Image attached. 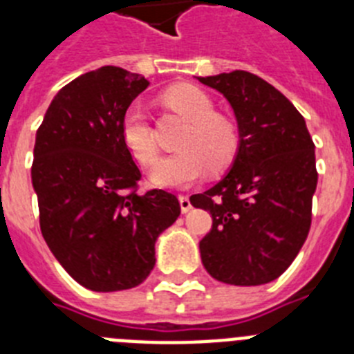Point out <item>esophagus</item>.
<instances>
[{
    "label": "esophagus",
    "instance_id": "esophagus-1",
    "mask_svg": "<svg viewBox=\"0 0 354 354\" xmlns=\"http://www.w3.org/2000/svg\"><path fill=\"white\" fill-rule=\"evenodd\" d=\"M179 204H180V211L183 212H189L192 211V200H189V196L187 195H180L179 196Z\"/></svg>",
    "mask_w": 354,
    "mask_h": 354
}]
</instances>
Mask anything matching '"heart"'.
Returning a JSON list of instances; mask_svg holds the SVG:
<instances>
[{"mask_svg":"<svg viewBox=\"0 0 354 354\" xmlns=\"http://www.w3.org/2000/svg\"><path fill=\"white\" fill-rule=\"evenodd\" d=\"M162 101L192 122L180 142V152L167 156L150 171V180L162 187H187L211 168L221 171L232 165L241 147L237 126L228 117L218 115L211 97L193 84H175L162 92ZM122 142L142 165L158 158L152 127L145 109L134 102L126 109L120 124Z\"/></svg>","mask_w":354,"mask_h":354,"instance_id":"b5f03b06","label":"heart"}]
</instances>
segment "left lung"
<instances>
[{
  "label": "left lung",
  "instance_id": "left-lung-1",
  "mask_svg": "<svg viewBox=\"0 0 354 354\" xmlns=\"http://www.w3.org/2000/svg\"><path fill=\"white\" fill-rule=\"evenodd\" d=\"M198 81L223 93L241 134L230 171L189 198L212 216L202 264L223 283L262 286L292 264L308 236L315 145L301 113L262 77L234 71Z\"/></svg>",
  "mask_w": 354,
  "mask_h": 354
}]
</instances>
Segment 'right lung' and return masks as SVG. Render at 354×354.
Instances as JSON below:
<instances>
[{
	"mask_svg": "<svg viewBox=\"0 0 354 354\" xmlns=\"http://www.w3.org/2000/svg\"><path fill=\"white\" fill-rule=\"evenodd\" d=\"M149 81L101 67L65 84L37 131L31 183L40 230L56 261L97 292L133 289L156 264V239L180 214L165 189L142 179L122 142V117Z\"/></svg>",
	"mask_w": 354,
	"mask_h": 354,
	"instance_id": "1",
	"label": "right lung"
}]
</instances>
